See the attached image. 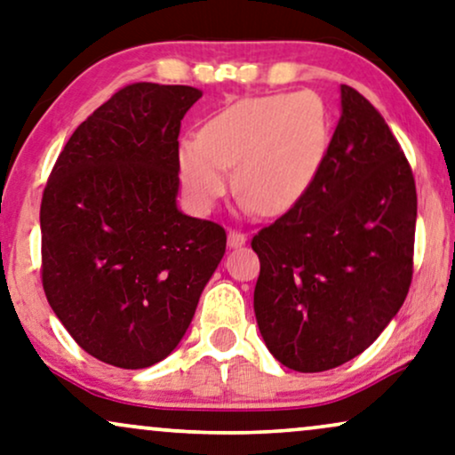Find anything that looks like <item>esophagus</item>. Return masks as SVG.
Here are the masks:
<instances>
[{
  "instance_id": "34e87169",
  "label": "esophagus",
  "mask_w": 455,
  "mask_h": 455,
  "mask_svg": "<svg viewBox=\"0 0 455 455\" xmlns=\"http://www.w3.org/2000/svg\"><path fill=\"white\" fill-rule=\"evenodd\" d=\"M246 244V235L242 232H235V229H229L228 234V246L229 249H240V246Z\"/></svg>"
}]
</instances>
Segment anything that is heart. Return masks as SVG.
Wrapping results in <instances>:
<instances>
[{
  "instance_id": "1",
  "label": "heart",
  "mask_w": 455,
  "mask_h": 455,
  "mask_svg": "<svg viewBox=\"0 0 455 455\" xmlns=\"http://www.w3.org/2000/svg\"><path fill=\"white\" fill-rule=\"evenodd\" d=\"M326 138V112L314 93L240 100L180 141L181 188L194 211L209 213L234 167L242 211L280 215L314 181Z\"/></svg>"
}]
</instances>
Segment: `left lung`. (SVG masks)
Segmentation results:
<instances>
[{
	"label": "left lung",
	"mask_w": 455,
	"mask_h": 455,
	"mask_svg": "<svg viewBox=\"0 0 455 455\" xmlns=\"http://www.w3.org/2000/svg\"><path fill=\"white\" fill-rule=\"evenodd\" d=\"M416 184L380 112L340 85V119L288 213L252 238L255 315L271 355L297 371L343 365L379 339L408 297Z\"/></svg>",
	"instance_id": "8db88e82"
}]
</instances>
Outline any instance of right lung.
<instances>
[{"mask_svg":"<svg viewBox=\"0 0 455 455\" xmlns=\"http://www.w3.org/2000/svg\"><path fill=\"white\" fill-rule=\"evenodd\" d=\"M203 92L133 84L70 135L41 200V278L81 349L125 370L184 339L226 229L177 209L180 127Z\"/></svg>","mask_w":455,"mask_h":455,"instance_id":"obj_1","label":"right lung"}]
</instances>
